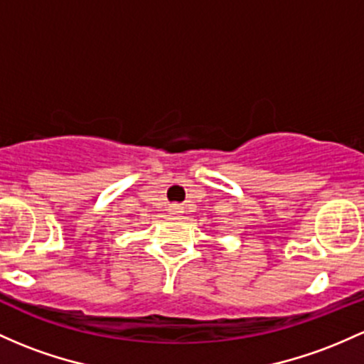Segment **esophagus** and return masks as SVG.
I'll return each mask as SVG.
<instances>
[{
	"label": "esophagus",
	"instance_id": "1",
	"mask_svg": "<svg viewBox=\"0 0 364 364\" xmlns=\"http://www.w3.org/2000/svg\"><path fill=\"white\" fill-rule=\"evenodd\" d=\"M169 214H173V215H179V214H183V207L179 205V203H171L169 205Z\"/></svg>",
	"mask_w": 364,
	"mask_h": 364
}]
</instances>
